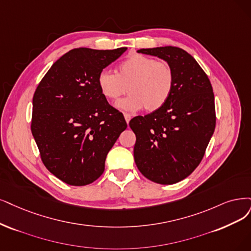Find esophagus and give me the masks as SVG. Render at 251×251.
<instances>
[{
    "instance_id": "34e87169",
    "label": "esophagus",
    "mask_w": 251,
    "mask_h": 251,
    "mask_svg": "<svg viewBox=\"0 0 251 251\" xmlns=\"http://www.w3.org/2000/svg\"><path fill=\"white\" fill-rule=\"evenodd\" d=\"M124 118H125V120H126L127 124H128V123H129V121L131 120V115H129V114H124Z\"/></svg>"
}]
</instances>
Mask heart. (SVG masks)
<instances>
[{"label": "heart", "instance_id": "b5f03b06", "mask_svg": "<svg viewBox=\"0 0 251 251\" xmlns=\"http://www.w3.org/2000/svg\"><path fill=\"white\" fill-rule=\"evenodd\" d=\"M174 83L175 74L169 63L140 53L120 63L118 73L103 69L97 76L100 93L108 100H117L129 92L130 95L116 103L117 108L127 113L160 109L170 99Z\"/></svg>", "mask_w": 251, "mask_h": 251}]
</instances>
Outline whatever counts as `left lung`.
Here are the masks:
<instances>
[{"label": "left lung", "instance_id": "1", "mask_svg": "<svg viewBox=\"0 0 251 251\" xmlns=\"http://www.w3.org/2000/svg\"><path fill=\"white\" fill-rule=\"evenodd\" d=\"M137 52L168 62L175 83L158 110L133 118V154L137 169L158 184L180 182L198 168L214 133V93L207 74L191 54L175 46L142 49Z\"/></svg>", "mask_w": 251, "mask_h": 251}]
</instances>
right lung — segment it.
I'll use <instances>...</instances> for the list:
<instances>
[{"mask_svg": "<svg viewBox=\"0 0 251 251\" xmlns=\"http://www.w3.org/2000/svg\"><path fill=\"white\" fill-rule=\"evenodd\" d=\"M126 50H71L52 64L35 91L32 134L46 169L66 184L83 186L97 180L127 127L97 85L99 72Z\"/></svg>", "mask_w": 251, "mask_h": 251, "instance_id": "obj_1", "label": "right lung"}]
</instances>
